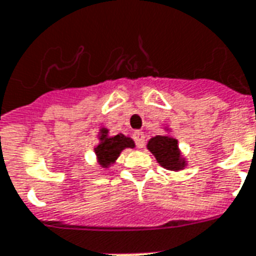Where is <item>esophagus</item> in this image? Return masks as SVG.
I'll use <instances>...</instances> for the list:
<instances>
[{
	"label": "esophagus",
	"instance_id": "34e87169",
	"mask_svg": "<svg viewBox=\"0 0 256 256\" xmlns=\"http://www.w3.org/2000/svg\"><path fill=\"white\" fill-rule=\"evenodd\" d=\"M133 140L137 148H144V145H145V134L142 132H136L133 134Z\"/></svg>",
	"mask_w": 256,
	"mask_h": 256
}]
</instances>
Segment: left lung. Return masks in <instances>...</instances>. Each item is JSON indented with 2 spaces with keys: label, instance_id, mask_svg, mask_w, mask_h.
<instances>
[{
  "label": "left lung",
  "instance_id": "left-lung-1",
  "mask_svg": "<svg viewBox=\"0 0 256 256\" xmlns=\"http://www.w3.org/2000/svg\"><path fill=\"white\" fill-rule=\"evenodd\" d=\"M148 149L154 154L160 166L166 170L178 171L184 166V162H182L180 160V153L178 149V141L175 138L157 136L149 141Z\"/></svg>",
  "mask_w": 256,
  "mask_h": 256
}]
</instances>
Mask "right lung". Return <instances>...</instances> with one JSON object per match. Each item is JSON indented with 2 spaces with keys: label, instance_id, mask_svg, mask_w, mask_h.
Listing matches in <instances>:
<instances>
[{
  "label": "right lung",
  "instance_id": "obj_1",
  "mask_svg": "<svg viewBox=\"0 0 256 256\" xmlns=\"http://www.w3.org/2000/svg\"><path fill=\"white\" fill-rule=\"evenodd\" d=\"M102 144L98 145L94 149L100 164L103 166H107L108 164L114 162L120 154L124 148H134V142L132 138L124 137L122 134H118L115 137H107V130H102Z\"/></svg>",
  "mask_w": 256,
  "mask_h": 256
}]
</instances>
